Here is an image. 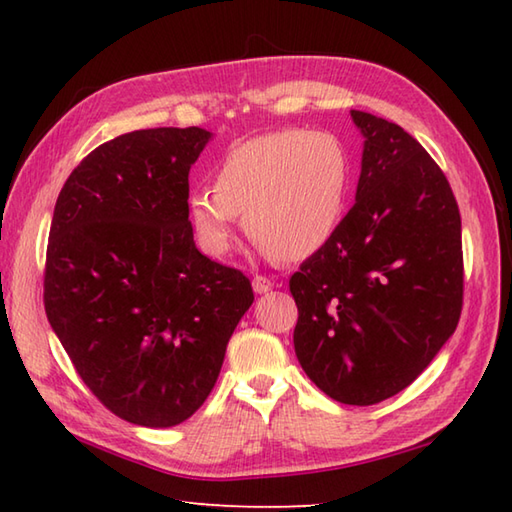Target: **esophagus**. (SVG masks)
<instances>
[{"label":"esophagus","mask_w":512,"mask_h":512,"mask_svg":"<svg viewBox=\"0 0 512 512\" xmlns=\"http://www.w3.org/2000/svg\"><path fill=\"white\" fill-rule=\"evenodd\" d=\"M253 290L257 295H266L268 290H273V281L266 279V277H255L253 279Z\"/></svg>","instance_id":"1"}]
</instances>
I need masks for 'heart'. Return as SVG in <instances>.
<instances>
[{
	"label": "heart",
	"mask_w": 512,
	"mask_h": 512,
	"mask_svg": "<svg viewBox=\"0 0 512 512\" xmlns=\"http://www.w3.org/2000/svg\"><path fill=\"white\" fill-rule=\"evenodd\" d=\"M200 184L187 213L211 255L231 248L237 215L248 235L281 262H301L330 242L343 222L350 158L328 132L281 129L231 147Z\"/></svg>",
	"instance_id": "1"
}]
</instances>
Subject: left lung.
I'll return each mask as SVG.
<instances>
[{
    "label": "left lung",
    "mask_w": 512,
    "mask_h": 512,
    "mask_svg": "<svg viewBox=\"0 0 512 512\" xmlns=\"http://www.w3.org/2000/svg\"><path fill=\"white\" fill-rule=\"evenodd\" d=\"M363 134L356 202L290 279L303 372L343 405H376L416 380L458 328L462 222L416 138L352 110Z\"/></svg>",
    "instance_id": "obj_1"
}]
</instances>
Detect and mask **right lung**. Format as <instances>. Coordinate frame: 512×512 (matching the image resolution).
I'll return each instance as SVG.
<instances>
[{"mask_svg": "<svg viewBox=\"0 0 512 512\" xmlns=\"http://www.w3.org/2000/svg\"><path fill=\"white\" fill-rule=\"evenodd\" d=\"M211 138L200 127L118 136L54 204L48 321L92 394L140 427H176L202 407L255 299L239 270L193 242L189 171Z\"/></svg>", "mask_w": 512, "mask_h": 512, "instance_id": "add662e5", "label": "right lung"}]
</instances>
